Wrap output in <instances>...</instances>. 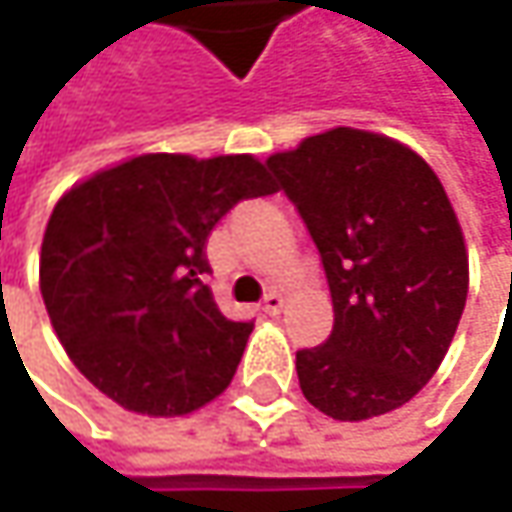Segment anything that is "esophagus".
<instances>
[{
    "label": "esophagus",
    "instance_id": "1",
    "mask_svg": "<svg viewBox=\"0 0 512 512\" xmlns=\"http://www.w3.org/2000/svg\"><path fill=\"white\" fill-rule=\"evenodd\" d=\"M282 307H285V296H282V293H276V290H270L265 299H262V310L270 313V316L282 313Z\"/></svg>",
    "mask_w": 512,
    "mask_h": 512
}]
</instances>
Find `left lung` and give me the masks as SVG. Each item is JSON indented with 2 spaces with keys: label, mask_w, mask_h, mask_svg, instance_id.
I'll return each instance as SVG.
<instances>
[{
  "label": "left lung",
  "mask_w": 512,
  "mask_h": 512,
  "mask_svg": "<svg viewBox=\"0 0 512 512\" xmlns=\"http://www.w3.org/2000/svg\"><path fill=\"white\" fill-rule=\"evenodd\" d=\"M267 168L322 256L333 330L296 353L302 393L339 422L410 402L439 370L467 302V250L439 176L367 130L333 128Z\"/></svg>",
  "instance_id": "left-lung-1"
}]
</instances>
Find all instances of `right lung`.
Returning <instances> with one entry per match:
<instances>
[{"label": "right lung", "instance_id": "right-lung-1", "mask_svg": "<svg viewBox=\"0 0 512 512\" xmlns=\"http://www.w3.org/2000/svg\"><path fill=\"white\" fill-rule=\"evenodd\" d=\"M276 190L247 153H145L70 187L50 213L39 287L82 376L142 416L216 399L253 322L213 302L207 236L230 207Z\"/></svg>", "mask_w": 512, "mask_h": 512}]
</instances>
